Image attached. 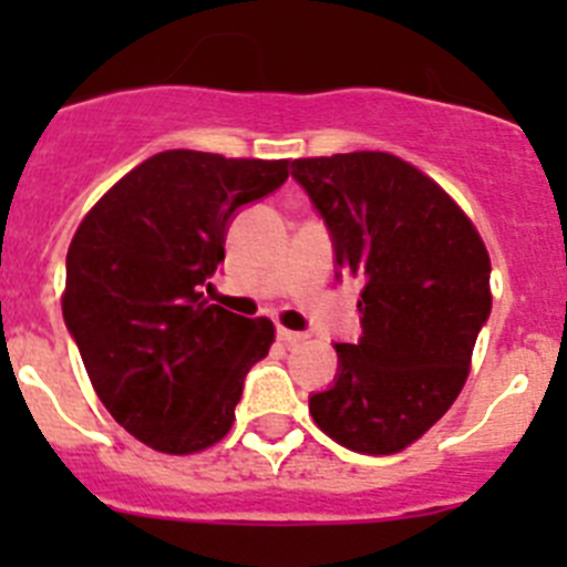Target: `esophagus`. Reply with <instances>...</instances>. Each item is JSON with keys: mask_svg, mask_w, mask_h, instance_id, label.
I'll return each instance as SVG.
<instances>
[{"mask_svg": "<svg viewBox=\"0 0 567 567\" xmlns=\"http://www.w3.org/2000/svg\"><path fill=\"white\" fill-rule=\"evenodd\" d=\"M303 338H307V334H303V332H292V329L278 327V340H280V343L292 346V343H300V340H303Z\"/></svg>", "mask_w": 567, "mask_h": 567, "instance_id": "esophagus-1", "label": "esophagus"}]
</instances>
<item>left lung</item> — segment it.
Segmentation results:
<instances>
[{
  "instance_id": "left-lung-1",
  "label": "left lung",
  "mask_w": 567,
  "mask_h": 567,
  "mask_svg": "<svg viewBox=\"0 0 567 567\" xmlns=\"http://www.w3.org/2000/svg\"><path fill=\"white\" fill-rule=\"evenodd\" d=\"M292 178L327 224L334 278L363 280V332L334 343L338 372L309 394V414L352 452L394 454L463 389L491 315L488 252L443 187L398 155L295 158Z\"/></svg>"
}]
</instances>
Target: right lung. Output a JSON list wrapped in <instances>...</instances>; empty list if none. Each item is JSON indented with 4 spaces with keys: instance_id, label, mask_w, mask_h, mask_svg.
Returning <instances> with one entry per match:
<instances>
[{
    "instance_id": "1",
    "label": "right lung",
    "mask_w": 567,
    "mask_h": 567,
    "mask_svg": "<svg viewBox=\"0 0 567 567\" xmlns=\"http://www.w3.org/2000/svg\"><path fill=\"white\" fill-rule=\"evenodd\" d=\"M289 162L167 150L127 173L68 249L62 312L90 383L124 432L193 454L233 429L272 320L204 300L240 207L287 182Z\"/></svg>"
}]
</instances>
